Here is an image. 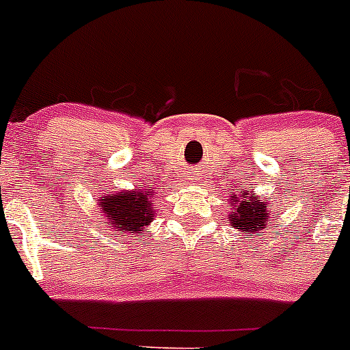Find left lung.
<instances>
[{
    "label": "left lung",
    "instance_id": "8db88e82",
    "mask_svg": "<svg viewBox=\"0 0 350 350\" xmlns=\"http://www.w3.org/2000/svg\"><path fill=\"white\" fill-rule=\"evenodd\" d=\"M234 202H237L234 203L237 208L230 213V221H233L234 228L242 231L245 237H254L265 226V222L270 221L267 200H259L256 194L243 193V200L240 198Z\"/></svg>",
    "mask_w": 350,
    "mask_h": 350
}]
</instances>
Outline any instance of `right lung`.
<instances>
[{
	"label": "right lung",
	"instance_id": "right-lung-1",
	"mask_svg": "<svg viewBox=\"0 0 350 350\" xmlns=\"http://www.w3.org/2000/svg\"><path fill=\"white\" fill-rule=\"evenodd\" d=\"M100 206L107 224L122 237L140 233L144 226L154 219L150 189L120 191L100 200Z\"/></svg>",
	"mask_w": 350,
	"mask_h": 350
}]
</instances>
